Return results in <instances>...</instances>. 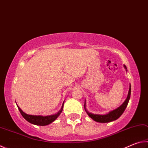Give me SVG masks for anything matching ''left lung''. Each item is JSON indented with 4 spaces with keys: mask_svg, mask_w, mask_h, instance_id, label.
Instances as JSON below:
<instances>
[{
    "mask_svg": "<svg viewBox=\"0 0 148 148\" xmlns=\"http://www.w3.org/2000/svg\"><path fill=\"white\" fill-rule=\"evenodd\" d=\"M124 68L125 69L126 71H127V68H126L125 65H123ZM130 96H131V85H130V89H129V92H128V95H127V97L126 98V100L125 101L123 102V104L122 106H120L119 107H118L117 109L113 110V111H110L108 114H92L90 113V112H88L87 111L85 107V110L86 112H87V114L90 117L91 119L94 120L96 122H100V123H107V122H112V121H114L117 120L123 114V112H124L125 109L127 107L129 100L130 99Z\"/></svg>",
    "mask_w": 148,
    "mask_h": 148,
    "instance_id": "1",
    "label": "left lung"
}]
</instances>
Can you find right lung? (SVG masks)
Returning <instances> with one entry per match:
<instances>
[{
  "instance_id": "obj_1",
  "label": "right lung",
  "mask_w": 148,
  "mask_h": 148,
  "mask_svg": "<svg viewBox=\"0 0 148 148\" xmlns=\"http://www.w3.org/2000/svg\"><path fill=\"white\" fill-rule=\"evenodd\" d=\"M63 104H64V102L62 105V107H61V109H60V111H58L57 113L52 115H49V116H41V115L28 114L25 113V112H24L21 109L20 107L17 106H17L18 110H19L21 114H22V116H23L24 119H25L26 120H27L28 122L34 125L43 126V125H47L50 124V123H51L52 122H53V121L56 120V119L60 116V114L61 113V112L63 111Z\"/></svg>"
}]
</instances>
